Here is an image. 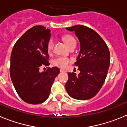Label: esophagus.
I'll use <instances>...</instances> for the list:
<instances>
[{
	"label": "esophagus",
	"mask_w": 127,
	"mask_h": 127,
	"mask_svg": "<svg viewBox=\"0 0 127 127\" xmlns=\"http://www.w3.org/2000/svg\"><path fill=\"white\" fill-rule=\"evenodd\" d=\"M60 71H61V72H65V71H66V70H65V69H60Z\"/></svg>",
	"instance_id": "34e87169"
}]
</instances>
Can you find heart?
I'll return each instance as SVG.
<instances>
[{
	"label": "heart",
	"mask_w": 127,
	"mask_h": 127,
	"mask_svg": "<svg viewBox=\"0 0 127 127\" xmlns=\"http://www.w3.org/2000/svg\"><path fill=\"white\" fill-rule=\"evenodd\" d=\"M63 40L64 42L66 43L67 46H69L71 44L76 43L75 38L71 35H65L63 37ZM54 40L52 39H50L47 44V51L48 52H50L52 51L54 47ZM71 63V60L69 58L66 57H59L55 59L53 61L54 65L60 67V68H66Z\"/></svg>",
	"instance_id": "b5f03b06"
}]
</instances>
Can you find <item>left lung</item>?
<instances>
[{
  "label": "left lung",
  "instance_id": "8db88e82",
  "mask_svg": "<svg viewBox=\"0 0 127 127\" xmlns=\"http://www.w3.org/2000/svg\"><path fill=\"white\" fill-rule=\"evenodd\" d=\"M66 29L75 33L80 50L75 63L80 73H68L65 88L72 98L88 100L98 93L104 83L110 64L109 49L100 35L91 28L75 25Z\"/></svg>",
  "mask_w": 127,
  "mask_h": 127
}]
</instances>
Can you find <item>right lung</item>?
Wrapping results in <instances>:
<instances>
[{"instance_id":"obj_1","label":"right lung","mask_w":127,"mask_h":127,"mask_svg":"<svg viewBox=\"0 0 127 127\" xmlns=\"http://www.w3.org/2000/svg\"><path fill=\"white\" fill-rule=\"evenodd\" d=\"M51 30L43 26L31 28L19 38L11 56L10 75L17 93L28 104H37L49 97L51 88L59 73L58 67L40 71L49 66L47 44Z\"/></svg>"}]
</instances>
